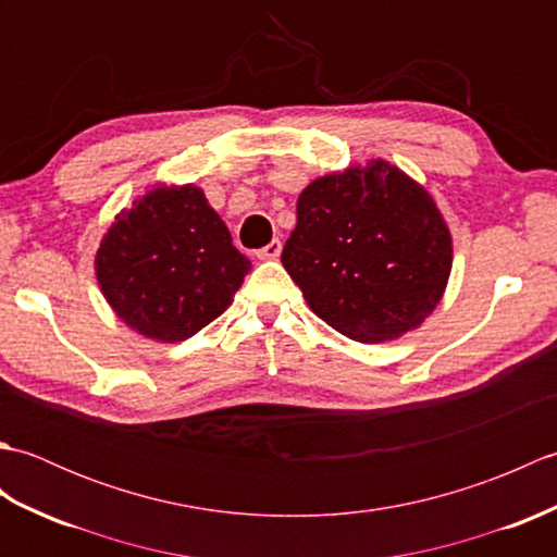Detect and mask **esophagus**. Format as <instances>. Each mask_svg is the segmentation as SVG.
Segmentation results:
<instances>
[{
    "label": "esophagus",
    "instance_id": "34e87169",
    "mask_svg": "<svg viewBox=\"0 0 557 557\" xmlns=\"http://www.w3.org/2000/svg\"><path fill=\"white\" fill-rule=\"evenodd\" d=\"M280 253H282V242L280 239H272L265 248H260L258 258L260 260H275Z\"/></svg>",
    "mask_w": 557,
    "mask_h": 557
}]
</instances>
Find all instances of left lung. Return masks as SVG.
I'll use <instances>...</instances> for the list:
<instances>
[{
    "instance_id": "8db88e82",
    "label": "left lung",
    "mask_w": 557,
    "mask_h": 557,
    "mask_svg": "<svg viewBox=\"0 0 557 557\" xmlns=\"http://www.w3.org/2000/svg\"><path fill=\"white\" fill-rule=\"evenodd\" d=\"M282 265L318 318L377 345L417 330L441 304L453 234L417 180L373 158L304 188Z\"/></svg>"
}]
</instances>
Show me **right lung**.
Returning <instances> with one entry per match:
<instances>
[{"mask_svg":"<svg viewBox=\"0 0 557 557\" xmlns=\"http://www.w3.org/2000/svg\"><path fill=\"white\" fill-rule=\"evenodd\" d=\"M251 260L232 244L203 188L156 184L116 212L96 253L104 301L156 342H184L227 311Z\"/></svg>","mask_w":557,"mask_h":557,"instance_id":"add662e5","label":"right lung"}]
</instances>
